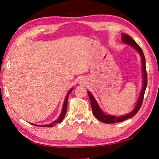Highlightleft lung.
<instances>
[{
    "label": "left lung",
    "mask_w": 159,
    "mask_h": 159,
    "mask_svg": "<svg viewBox=\"0 0 159 159\" xmlns=\"http://www.w3.org/2000/svg\"><path fill=\"white\" fill-rule=\"evenodd\" d=\"M121 35H122L121 40H122V42H124V44H129V46H132L133 48L139 53V55L141 56V64H142L141 69H142V74H143L142 89L141 91L140 95H139V97L137 99V103L132 111L126 115H120V116H115V115L107 114L106 113L103 112L102 110V109L100 108L99 104L98 103L97 101H96V99L93 97V95L91 93L90 91H88V93L91 108H92L94 116L97 118L99 121L105 123H115L122 122L125 121V120L131 118L133 116H134L141 107L142 102L144 98V94H145V89L147 85V71H146L145 57V56H144L142 49L141 48L140 46L137 44L136 42L133 39H132V38L131 36H129L128 34H121Z\"/></svg>",
    "instance_id": "left-lung-1"
}]
</instances>
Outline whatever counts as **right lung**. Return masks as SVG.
Instances as JSON below:
<instances>
[{
    "mask_svg": "<svg viewBox=\"0 0 159 159\" xmlns=\"http://www.w3.org/2000/svg\"><path fill=\"white\" fill-rule=\"evenodd\" d=\"M74 89V87L71 88L69 91L68 92V93H67L66 95V97L65 98V100L64 102V103H63V107H62V110H61V113H60V116L58 117V119L55 120L54 121H53L52 123H50V124H46V125H36V124H33V123H30V124L32 125H37L38 127H53L57 123H61L62 121V120H63L65 117V115H66V111H67V107H68V96L70 94V93L71 92V91Z\"/></svg>",
    "mask_w": 159,
    "mask_h": 159,
    "instance_id": "right-lung-1",
    "label": "right lung"
}]
</instances>
